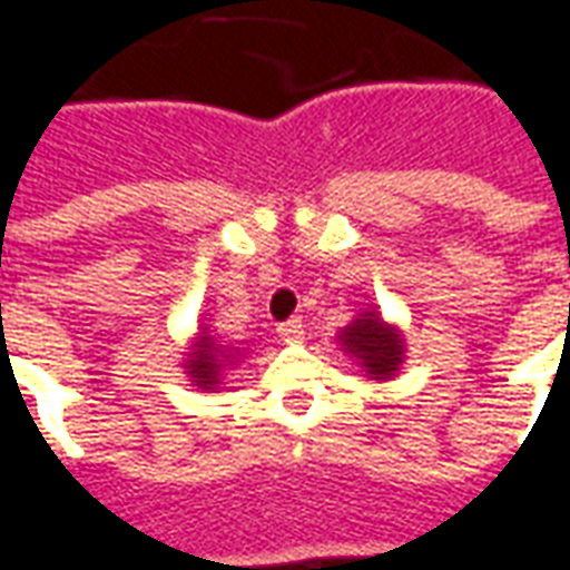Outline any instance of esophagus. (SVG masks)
Wrapping results in <instances>:
<instances>
[{"label": "esophagus", "instance_id": "34e87169", "mask_svg": "<svg viewBox=\"0 0 570 570\" xmlns=\"http://www.w3.org/2000/svg\"><path fill=\"white\" fill-rule=\"evenodd\" d=\"M276 331H278V337H282L285 343L304 341V325H301V318H288V322H282Z\"/></svg>", "mask_w": 570, "mask_h": 570}]
</instances>
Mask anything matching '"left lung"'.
<instances>
[{
  "mask_svg": "<svg viewBox=\"0 0 570 570\" xmlns=\"http://www.w3.org/2000/svg\"><path fill=\"white\" fill-rule=\"evenodd\" d=\"M343 346L358 356V362L368 368V374L374 381H383V377H393V371L399 368L402 362V337L395 334L393 328H386L381 318L374 313H365L362 318H356L350 328L343 331Z\"/></svg>",
  "mask_w": 570,
  "mask_h": 570,
  "instance_id": "1",
  "label": "left lung"
}]
</instances>
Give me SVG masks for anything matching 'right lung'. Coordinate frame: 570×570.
Masks as SVG:
<instances>
[{"instance_id":"1","label":"right lung","mask_w":570,"mask_h":570,"mask_svg":"<svg viewBox=\"0 0 570 570\" xmlns=\"http://www.w3.org/2000/svg\"><path fill=\"white\" fill-rule=\"evenodd\" d=\"M217 356H227L220 346H214L212 337H202L199 343H196V353H189V377L196 381V386H202V390H212V386H217L220 383V362L224 358Z\"/></svg>"}]
</instances>
